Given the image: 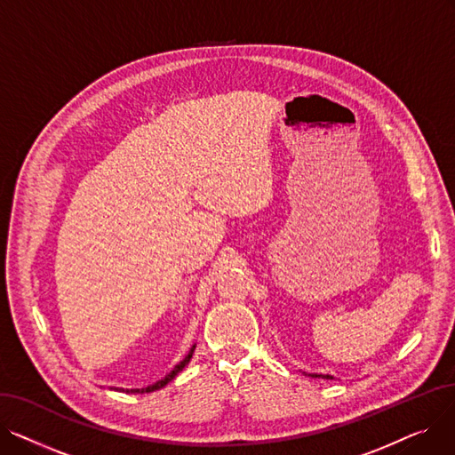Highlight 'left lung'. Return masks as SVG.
<instances>
[{
  "label": "left lung",
  "instance_id": "8db88e82",
  "mask_svg": "<svg viewBox=\"0 0 455 455\" xmlns=\"http://www.w3.org/2000/svg\"><path fill=\"white\" fill-rule=\"evenodd\" d=\"M312 376H323L326 379H333V376H330V374H312Z\"/></svg>",
  "mask_w": 455,
  "mask_h": 455
}]
</instances>
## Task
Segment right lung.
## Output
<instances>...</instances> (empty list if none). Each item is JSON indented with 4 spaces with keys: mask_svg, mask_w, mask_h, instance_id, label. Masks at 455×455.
Instances as JSON below:
<instances>
[{
    "mask_svg": "<svg viewBox=\"0 0 455 455\" xmlns=\"http://www.w3.org/2000/svg\"><path fill=\"white\" fill-rule=\"evenodd\" d=\"M194 350H196V345L191 347V350L188 352V355L184 357V360L179 363V365H175V369L170 372V374H165L162 379H158L156 384H153V386H148V387H143V389H127V393H153V391H158V389H162V387H165L167 384H170V381L189 363V360H191V355H194ZM119 391H125V389H119Z\"/></svg>",
    "mask_w": 455,
    "mask_h": 455,
    "instance_id": "1",
    "label": "right lung"
}]
</instances>
